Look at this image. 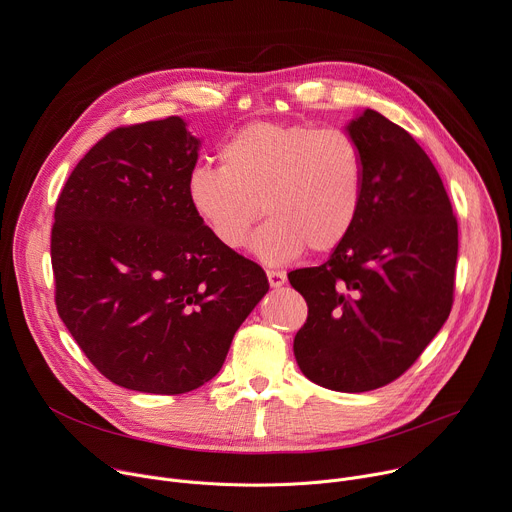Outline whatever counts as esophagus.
Segmentation results:
<instances>
[{
	"label": "esophagus",
	"instance_id": "esophagus-1",
	"mask_svg": "<svg viewBox=\"0 0 512 512\" xmlns=\"http://www.w3.org/2000/svg\"><path fill=\"white\" fill-rule=\"evenodd\" d=\"M266 277H268V285L270 287H283L287 283V274L283 270H266Z\"/></svg>",
	"mask_w": 512,
	"mask_h": 512
}]
</instances>
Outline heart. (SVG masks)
I'll return each mask as SVG.
<instances>
[{
  "instance_id": "b5f03b06",
  "label": "heart",
  "mask_w": 512,
  "mask_h": 512,
  "mask_svg": "<svg viewBox=\"0 0 512 512\" xmlns=\"http://www.w3.org/2000/svg\"><path fill=\"white\" fill-rule=\"evenodd\" d=\"M365 164L359 143L342 129L252 123L219 149V168L196 166L186 178L188 203L213 238L242 248L252 238L266 264H287L307 248H338L363 205Z\"/></svg>"
}]
</instances>
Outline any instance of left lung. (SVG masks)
<instances>
[{"label":"left lung","instance_id":"8db88e82","mask_svg":"<svg viewBox=\"0 0 512 512\" xmlns=\"http://www.w3.org/2000/svg\"><path fill=\"white\" fill-rule=\"evenodd\" d=\"M363 153L359 219L332 256L289 281L307 301L293 352L303 375L346 393L398 379L453 305L457 221L424 149L365 108L346 125Z\"/></svg>","mask_w":512,"mask_h":512}]
</instances>
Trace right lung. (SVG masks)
<instances>
[{
  "mask_svg": "<svg viewBox=\"0 0 512 512\" xmlns=\"http://www.w3.org/2000/svg\"><path fill=\"white\" fill-rule=\"evenodd\" d=\"M199 149L180 116L116 129L55 207L59 318L106 379L133 391L205 385L268 291L264 270L221 246L188 203Z\"/></svg>",
  "mask_w": 512,
  "mask_h": 512,
  "instance_id": "obj_1",
  "label": "right lung"
}]
</instances>
